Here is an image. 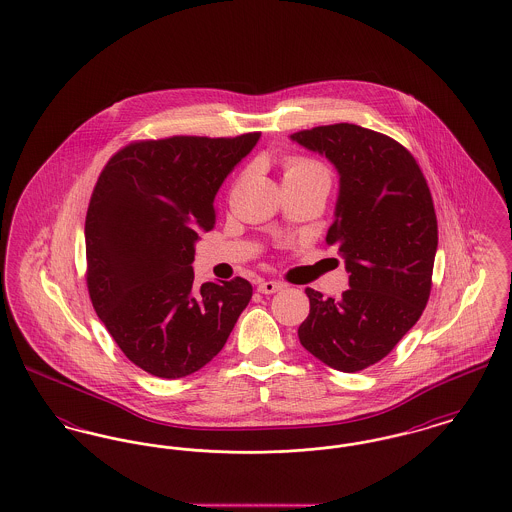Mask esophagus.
<instances>
[{"mask_svg": "<svg viewBox=\"0 0 512 512\" xmlns=\"http://www.w3.org/2000/svg\"><path fill=\"white\" fill-rule=\"evenodd\" d=\"M257 290L261 293H276L278 290H282V284L276 282V280H265V282L259 284Z\"/></svg>", "mask_w": 512, "mask_h": 512, "instance_id": "34e87169", "label": "esophagus"}]
</instances>
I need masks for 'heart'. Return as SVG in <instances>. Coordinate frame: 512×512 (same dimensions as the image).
Wrapping results in <instances>:
<instances>
[{
  "mask_svg": "<svg viewBox=\"0 0 512 512\" xmlns=\"http://www.w3.org/2000/svg\"><path fill=\"white\" fill-rule=\"evenodd\" d=\"M313 172H324L328 174L326 169L315 161V159H309V157H288L286 163H284V180L288 178H297V176H305V174H313Z\"/></svg>",
  "mask_w": 512,
  "mask_h": 512,
  "instance_id": "1",
  "label": "heart"
}]
</instances>
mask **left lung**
Returning <instances> with one entry per match:
<instances>
[{"label":"left lung","mask_w":512,"mask_h":512,"mask_svg":"<svg viewBox=\"0 0 512 512\" xmlns=\"http://www.w3.org/2000/svg\"><path fill=\"white\" fill-rule=\"evenodd\" d=\"M292 140L340 172L326 244L345 257L351 286L340 301L307 288L311 311L297 336L322 363L359 372L382 361L428 303L438 249L432 194L411 151L386 134L338 122Z\"/></svg>","instance_id":"8db88e82"}]
</instances>
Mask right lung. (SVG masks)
<instances>
[{"label": "right lung", "instance_id": "add662e5", "mask_svg": "<svg viewBox=\"0 0 512 512\" xmlns=\"http://www.w3.org/2000/svg\"><path fill=\"white\" fill-rule=\"evenodd\" d=\"M236 138L138 140L103 167L86 213V284L134 365L182 378L228 340L253 288L236 276L194 288V244L215 226L220 184L257 144Z\"/></svg>", "mask_w": 512, "mask_h": 512}]
</instances>
